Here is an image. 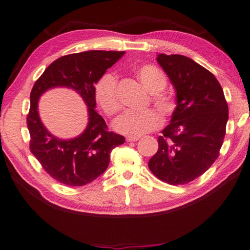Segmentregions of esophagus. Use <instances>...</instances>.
<instances>
[{
    "instance_id": "1",
    "label": "esophagus",
    "mask_w": 250,
    "mask_h": 250,
    "mask_svg": "<svg viewBox=\"0 0 250 250\" xmlns=\"http://www.w3.org/2000/svg\"><path fill=\"white\" fill-rule=\"evenodd\" d=\"M138 139H139L138 136H129L126 137V142H136Z\"/></svg>"
}]
</instances>
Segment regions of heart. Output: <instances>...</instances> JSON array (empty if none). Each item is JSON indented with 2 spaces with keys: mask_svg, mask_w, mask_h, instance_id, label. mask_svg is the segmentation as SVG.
<instances>
[{
  "mask_svg": "<svg viewBox=\"0 0 250 250\" xmlns=\"http://www.w3.org/2000/svg\"><path fill=\"white\" fill-rule=\"evenodd\" d=\"M135 75L145 88L151 92V100L162 115H170L176 108V99L170 92L164 91L167 84L165 74L152 65H142L135 68ZM96 100L102 111L112 116L121 108L118 95V80L113 73H104L95 87ZM162 125L160 115L154 109L125 112L115 120V130L127 136H141L158 129Z\"/></svg>",
  "mask_w": 250,
  "mask_h": 250,
  "instance_id": "b5f03b06",
  "label": "heart"
}]
</instances>
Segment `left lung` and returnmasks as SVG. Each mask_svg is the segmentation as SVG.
<instances>
[{
    "mask_svg": "<svg viewBox=\"0 0 250 250\" xmlns=\"http://www.w3.org/2000/svg\"><path fill=\"white\" fill-rule=\"evenodd\" d=\"M156 61L175 87L177 106L148 166L162 181L185 184L206 172L218 158L228 104L214 74L193 60L159 54Z\"/></svg>",
    "mask_w": 250,
    "mask_h": 250,
    "instance_id": "1",
    "label": "left lung"
}]
</instances>
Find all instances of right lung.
I'll return each mask as SVG.
<instances>
[{"mask_svg": "<svg viewBox=\"0 0 250 250\" xmlns=\"http://www.w3.org/2000/svg\"><path fill=\"white\" fill-rule=\"evenodd\" d=\"M125 52L86 51L62 56L45 69L31 91V107L26 124L30 149L43 169L69 187H82L106 170L112 150L125 143L123 135L107 130L96 112L95 85ZM54 86H67L83 97L89 112V125L82 135L61 140L45 129L38 114V101L43 92Z\"/></svg>", "mask_w": 250, "mask_h": 250, "instance_id": "1", "label": "right lung"}]
</instances>
